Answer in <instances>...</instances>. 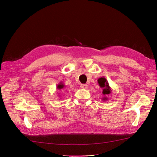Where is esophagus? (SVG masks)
I'll return each instance as SVG.
<instances>
[{"mask_svg":"<svg viewBox=\"0 0 157 157\" xmlns=\"http://www.w3.org/2000/svg\"><path fill=\"white\" fill-rule=\"evenodd\" d=\"M80 86H81V88H82V89H87L88 87L86 84H81Z\"/></svg>","mask_w":157,"mask_h":157,"instance_id":"1","label":"esophagus"}]
</instances>
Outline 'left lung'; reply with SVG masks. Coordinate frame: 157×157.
I'll use <instances>...</instances> for the list:
<instances>
[{
	"label": "left lung",
	"instance_id": "1",
	"mask_svg": "<svg viewBox=\"0 0 157 157\" xmlns=\"http://www.w3.org/2000/svg\"><path fill=\"white\" fill-rule=\"evenodd\" d=\"M98 82L99 85V86L101 88H103V94L104 95H108L109 94L111 93V92H112L111 88L109 86V83L108 82V81L106 80V79L105 77L103 78H100L98 79ZM102 100L103 101H107V99H108L106 96H104L103 98H102Z\"/></svg>",
	"mask_w": 157,
	"mask_h": 157
}]
</instances>
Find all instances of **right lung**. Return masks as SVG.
Here are the masks:
<instances>
[{
  "label": "right lung",
  "mask_w": 157,
  "mask_h": 157,
  "mask_svg": "<svg viewBox=\"0 0 157 157\" xmlns=\"http://www.w3.org/2000/svg\"><path fill=\"white\" fill-rule=\"evenodd\" d=\"M64 88V85L63 82H60L58 86H57V88H58V90H62Z\"/></svg>",
  "instance_id": "obj_1"
}]
</instances>
